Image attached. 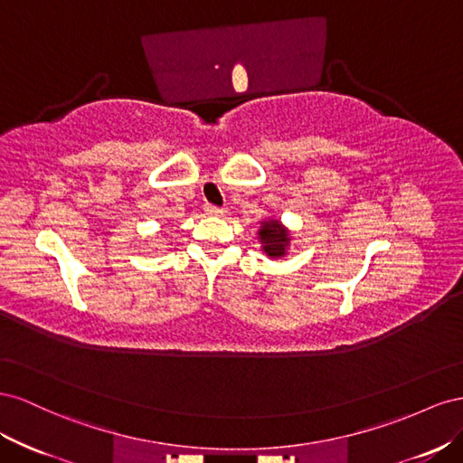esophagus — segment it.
Returning <instances> with one entry per match:
<instances>
[{
  "instance_id": "esophagus-1",
  "label": "esophagus",
  "mask_w": 463,
  "mask_h": 463,
  "mask_svg": "<svg viewBox=\"0 0 463 463\" xmlns=\"http://www.w3.org/2000/svg\"><path fill=\"white\" fill-rule=\"evenodd\" d=\"M203 209H205V213H207V215H211V217H221V215L224 213V209H222V207L211 205V203H207Z\"/></svg>"
}]
</instances>
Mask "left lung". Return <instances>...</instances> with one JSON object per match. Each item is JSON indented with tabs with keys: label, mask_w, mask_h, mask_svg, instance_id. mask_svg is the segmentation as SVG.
Returning <instances> with one entry per match:
<instances>
[{
	"label": "left lung",
	"mask_w": 463,
	"mask_h": 463,
	"mask_svg": "<svg viewBox=\"0 0 463 463\" xmlns=\"http://www.w3.org/2000/svg\"><path fill=\"white\" fill-rule=\"evenodd\" d=\"M260 239L263 244V252H266L268 256L279 258L285 254V246L288 242V236H287V231L277 221L263 222V227L260 231Z\"/></svg>",
	"instance_id": "obj_1"
}]
</instances>
